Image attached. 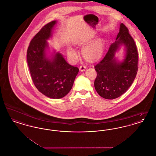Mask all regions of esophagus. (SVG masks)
<instances>
[{"instance_id":"1","label":"esophagus","mask_w":156,"mask_h":156,"mask_svg":"<svg viewBox=\"0 0 156 156\" xmlns=\"http://www.w3.org/2000/svg\"><path fill=\"white\" fill-rule=\"evenodd\" d=\"M86 66H81L80 67V71H81V72H83V71H84L85 70V69H86Z\"/></svg>"}]
</instances>
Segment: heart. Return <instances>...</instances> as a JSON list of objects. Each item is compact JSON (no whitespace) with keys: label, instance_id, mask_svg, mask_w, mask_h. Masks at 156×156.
<instances>
[{"label":"heart","instance_id":"b5f03b06","mask_svg":"<svg viewBox=\"0 0 156 156\" xmlns=\"http://www.w3.org/2000/svg\"><path fill=\"white\" fill-rule=\"evenodd\" d=\"M106 46V41L104 38H98L82 50L83 58L90 62H94L101 59L103 55ZM69 55L73 59L78 58V54L73 48L68 50Z\"/></svg>","mask_w":156,"mask_h":156}]
</instances>
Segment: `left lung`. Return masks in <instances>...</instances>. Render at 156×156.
Wrapping results in <instances>:
<instances>
[{
    "label": "left lung",
    "mask_w": 156,
    "mask_h": 156,
    "mask_svg": "<svg viewBox=\"0 0 156 156\" xmlns=\"http://www.w3.org/2000/svg\"><path fill=\"white\" fill-rule=\"evenodd\" d=\"M126 48L122 62L114 57L120 46ZM138 51L133 38L123 24L120 25L119 33L103 59L95 66L97 76L94 86L98 94L106 99H113L123 94L132 84L138 69Z\"/></svg>",
    "instance_id": "8db88e82"
}]
</instances>
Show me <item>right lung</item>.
<instances>
[{
	"instance_id": "right-lung-1",
	"label": "right lung",
	"mask_w": 156,
	"mask_h": 156,
	"mask_svg": "<svg viewBox=\"0 0 156 156\" xmlns=\"http://www.w3.org/2000/svg\"><path fill=\"white\" fill-rule=\"evenodd\" d=\"M56 23L54 20L45 24L33 38L27 49V61L36 88L46 97L60 99L71 90L79 69L67 63L59 52L47 55V40L51 37Z\"/></svg>"
}]
</instances>
